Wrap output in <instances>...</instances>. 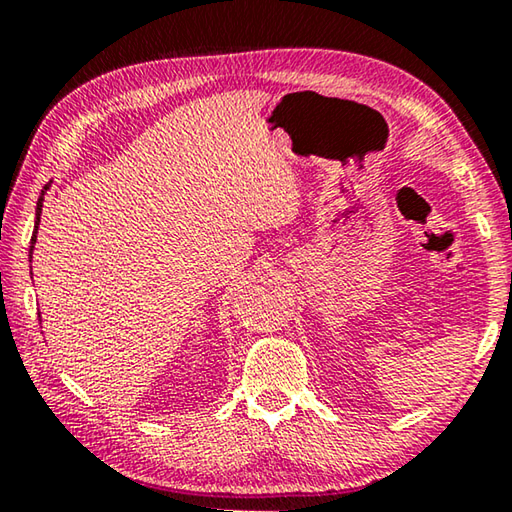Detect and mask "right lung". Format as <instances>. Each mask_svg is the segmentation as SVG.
Masks as SVG:
<instances>
[{
  "instance_id": "add662e5",
  "label": "right lung",
  "mask_w": 512,
  "mask_h": 512,
  "mask_svg": "<svg viewBox=\"0 0 512 512\" xmlns=\"http://www.w3.org/2000/svg\"><path fill=\"white\" fill-rule=\"evenodd\" d=\"M49 190V185H44L42 190V197L37 199V208H35V230H33V237H31V255H33V244H35V237H37V226H40V215H42V201H44V192ZM29 255V257H31Z\"/></svg>"
}]
</instances>
